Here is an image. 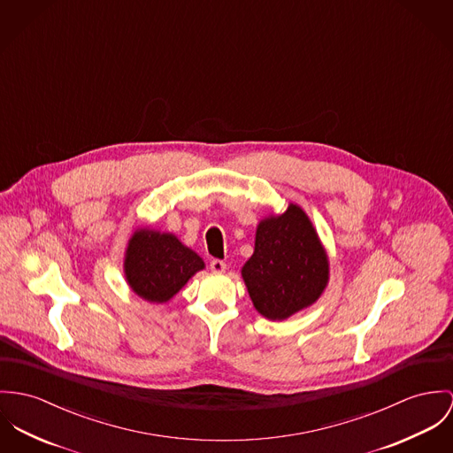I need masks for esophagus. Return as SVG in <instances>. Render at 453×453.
Instances as JSON below:
<instances>
[{"label":"esophagus","mask_w":453,"mask_h":453,"mask_svg":"<svg viewBox=\"0 0 453 453\" xmlns=\"http://www.w3.org/2000/svg\"><path fill=\"white\" fill-rule=\"evenodd\" d=\"M211 270H212L214 273H225L226 265H225L221 259H212V261H211Z\"/></svg>","instance_id":"esophagus-1"}]
</instances>
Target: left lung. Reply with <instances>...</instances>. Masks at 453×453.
Masks as SVG:
<instances>
[{
  "label": "left lung",
  "mask_w": 453,
  "mask_h": 453,
  "mask_svg": "<svg viewBox=\"0 0 453 453\" xmlns=\"http://www.w3.org/2000/svg\"><path fill=\"white\" fill-rule=\"evenodd\" d=\"M241 273L254 308L268 320H288L319 301L329 284V256L303 207L288 203L282 214L257 223L254 252Z\"/></svg>",
  "instance_id": "obj_1"
}]
</instances>
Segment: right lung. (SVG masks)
Here are the masks:
<instances>
[{"instance_id": "obj_1", "label": "right lung", "mask_w": 453, "mask_h": 453, "mask_svg": "<svg viewBox=\"0 0 453 453\" xmlns=\"http://www.w3.org/2000/svg\"><path fill=\"white\" fill-rule=\"evenodd\" d=\"M206 265L174 234L149 226L136 228L124 252V277L129 288L149 303L174 297Z\"/></svg>"}]
</instances>
